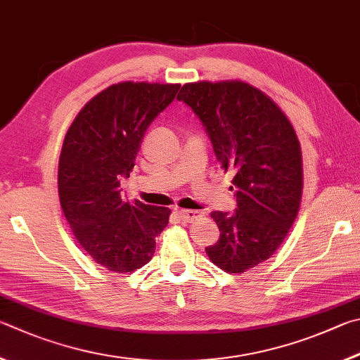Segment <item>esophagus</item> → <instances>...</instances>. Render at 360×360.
Returning <instances> with one entry per match:
<instances>
[{
  "mask_svg": "<svg viewBox=\"0 0 360 360\" xmlns=\"http://www.w3.org/2000/svg\"><path fill=\"white\" fill-rule=\"evenodd\" d=\"M179 217L184 223H191V221H196L200 217V212L198 210H179Z\"/></svg>",
  "mask_w": 360,
  "mask_h": 360,
  "instance_id": "34e87169",
  "label": "esophagus"
}]
</instances>
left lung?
Instances as JSON below:
<instances>
[{"instance_id":"8db88e82","label":"left lung","mask_w":360,"mask_h":360,"mask_svg":"<svg viewBox=\"0 0 360 360\" xmlns=\"http://www.w3.org/2000/svg\"><path fill=\"white\" fill-rule=\"evenodd\" d=\"M179 101L194 112L224 170H232L236 210L213 212L219 229L207 256L242 274L272 256L297 217L302 198L300 145L272 99L245 82H198Z\"/></svg>"}]
</instances>
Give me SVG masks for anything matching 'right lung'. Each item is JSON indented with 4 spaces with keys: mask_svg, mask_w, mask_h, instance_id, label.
<instances>
[{
    "mask_svg": "<svg viewBox=\"0 0 360 360\" xmlns=\"http://www.w3.org/2000/svg\"><path fill=\"white\" fill-rule=\"evenodd\" d=\"M179 88L110 85L85 104L66 132L58 166L61 209L82 248L110 272L143 267L169 223L166 207L124 202L120 180L129 179L145 132Z\"/></svg>",
    "mask_w": 360,
    "mask_h": 360,
    "instance_id": "right-lung-1",
    "label": "right lung"
}]
</instances>
